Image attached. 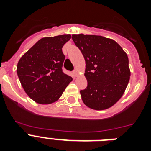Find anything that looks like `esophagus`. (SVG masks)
Segmentation results:
<instances>
[{
  "mask_svg": "<svg viewBox=\"0 0 151 151\" xmlns=\"http://www.w3.org/2000/svg\"><path fill=\"white\" fill-rule=\"evenodd\" d=\"M73 74L76 76H78V74H79V73H78V71L77 70V69H75L74 71H73Z\"/></svg>",
  "mask_w": 151,
  "mask_h": 151,
  "instance_id": "1",
  "label": "esophagus"
}]
</instances>
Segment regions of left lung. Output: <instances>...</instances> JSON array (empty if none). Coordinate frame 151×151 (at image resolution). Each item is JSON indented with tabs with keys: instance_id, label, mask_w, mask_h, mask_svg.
<instances>
[{
	"instance_id": "8db88e82",
	"label": "left lung",
	"mask_w": 151,
	"mask_h": 151,
	"mask_svg": "<svg viewBox=\"0 0 151 151\" xmlns=\"http://www.w3.org/2000/svg\"><path fill=\"white\" fill-rule=\"evenodd\" d=\"M85 60L87 88L80 91L84 104L96 110L111 107L123 95L130 78L129 58L114 40L94 35H73Z\"/></svg>"
}]
</instances>
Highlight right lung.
Wrapping results in <instances>:
<instances>
[{
  "instance_id": "add662e5",
  "label": "right lung",
  "mask_w": 151,
  "mask_h": 151,
  "mask_svg": "<svg viewBox=\"0 0 151 151\" xmlns=\"http://www.w3.org/2000/svg\"><path fill=\"white\" fill-rule=\"evenodd\" d=\"M70 38L69 34L41 38L19 60V79L25 92L36 103L55 102L73 81L62 70L65 60L62 48Z\"/></svg>"
}]
</instances>
